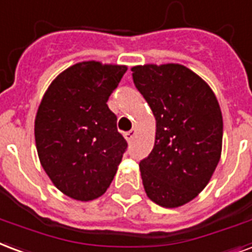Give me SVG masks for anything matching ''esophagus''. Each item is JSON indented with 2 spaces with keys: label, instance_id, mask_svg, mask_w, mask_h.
I'll list each match as a JSON object with an SVG mask.
<instances>
[{
  "label": "esophagus",
  "instance_id": "1",
  "mask_svg": "<svg viewBox=\"0 0 252 252\" xmlns=\"http://www.w3.org/2000/svg\"><path fill=\"white\" fill-rule=\"evenodd\" d=\"M135 137V130H130V131H126L125 133V138H126V141L131 142Z\"/></svg>",
  "mask_w": 252,
  "mask_h": 252
}]
</instances>
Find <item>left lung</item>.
I'll use <instances>...</instances> for the list:
<instances>
[{
    "instance_id": "obj_1",
    "label": "left lung",
    "mask_w": 252,
    "mask_h": 252,
    "mask_svg": "<svg viewBox=\"0 0 252 252\" xmlns=\"http://www.w3.org/2000/svg\"><path fill=\"white\" fill-rule=\"evenodd\" d=\"M133 81L157 121L154 147L141 160L147 196L162 207L194 199L220 158L223 119L210 86L182 65L131 69Z\"/></svg>"
}]
</instances>
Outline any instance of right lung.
I'll return each instance as SVG.
<instances>
[{
	"mask_svg": "<svg viewBox=\"0 0 252 252\" xmlns=\"http://www.w3.org/2000/svg\"><path fill=\"white\" fill-rule=\"evenodd\" d=\"M126 70L77 63L53 81L39 105L34 126L39 160L57 189L73 199L101 196L127 150L107 106Z\"/></svg>",
	"mask_w": 252,
	"mask_h": 252,
	"instance_id": "1",
	"label": "right lung"
}]
</instances>
